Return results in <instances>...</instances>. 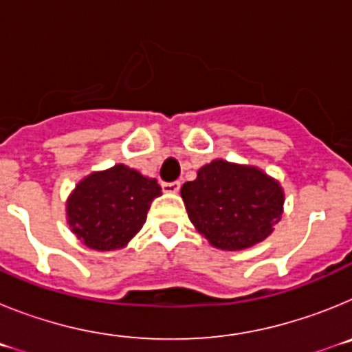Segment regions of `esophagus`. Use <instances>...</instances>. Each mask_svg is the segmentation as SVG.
<instances>
[{
  "label": "esophagus",
  "mask_w": 352,
  "mask_h": 352,
  "mask_svg": "<svg viewBox=\"0 0 352 352\" xmlns=\"http://www.w3.org/2000/svg\"><path fill=\"white\" fill-rule=\"evenodd\" d=\"M162 190L166 192V194H178V190H179V182L162 183Z\"/></svg>",
  "instance_id": "obj_1"
}]
</instances>
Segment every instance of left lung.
<instances>
[{
    "label": "left lung",
    "mask_w": 352,
    "mask_h": 352,
    "mask_svg": "<svg viewBox=\"0 0 352 352\" xmlns=\"http://www.w3.org/2000/svg\"><path fill=\"white\" fill-rule=\"evenodd\" d=\"M188 219L213 247L243 250L261 243L284 211L280 183L254 166L213 160L182 186Z\"/></svg>",
    "instance_id": "left-lung-1"
}]
</instances>
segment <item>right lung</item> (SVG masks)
<instances>
[{
	"mask_svg": "<svg viewBox=\"0 0 352 352\" xmlns=\"http://www.w3.org/2000/svg\"><path fill=\"white\" fill-rule=\"evenodd\" d=\"M158 195L157 179L118 164L77 183L67 201V222L88 248L118 250L141 231Z\"/></svg>",
	"mask_w": 352,
	"mask_h": 352,
	"instance_id": "right-lung-1",
	"label": "right lung"
}]
</instances>
